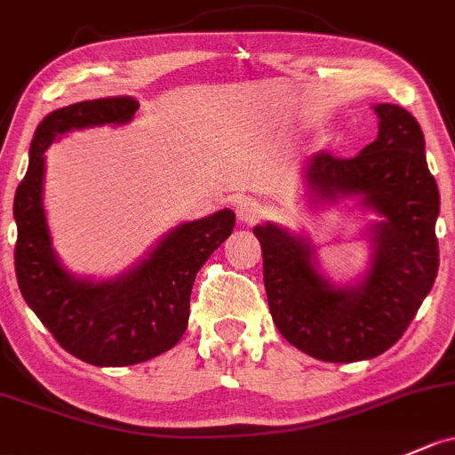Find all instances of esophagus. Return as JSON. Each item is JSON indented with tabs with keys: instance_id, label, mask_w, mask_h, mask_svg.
Here are the masks:
<instances>
[{
	"instance_id": "obj_1",
	"label": "esophagus",
	"mask_w": 455,
	"mask_h": 455,
	"mask_svg": "<svg viewBox=\"0 0 455 455\" xmlns=\"http://www.w3.org/2000/svg\"><path fill=\"white\" fill-rule=\"evenodd\" d=\"M236 217H238V221H243V223H256L258 219L262 217L260 204L251 197H243L241 202L236 204Z\"/></svg>"
}]
</instances>
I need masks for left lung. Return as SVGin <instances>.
I'll return each mask as SVG.
<instances>
[{"instance_id":"obj_1","label":"left lung","mask_w":455,"mask_h":455,"mask_svg":"<svg viewBox=\"0 0 455 455\" xmlns=\"http://www.w3.org/2000/svg\"><path fill=\"white\" fill-rule=\"evenodd\" d=\"M378 139L354 158L319 151L306 164L312 202L358 197L382 217L369 228L371 265L354 286L319 273L304 236L265 223L262 247L273 323L291 345L323 363H358L384 354L408 330L438 273L441 197L425 160L421 125L408 110L378 104Z\"/></svg>"}]
</instances>
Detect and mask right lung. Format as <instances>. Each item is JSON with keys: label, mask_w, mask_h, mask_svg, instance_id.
Returning <instances> with one entry per match:
<instances>
[{"label": "right lung", "mask_w": 455, "mask_h": 455, "mask_svg": "<svg viewBox=\"0 0 455 455\" xmlns=\"http://www.w3.org/2000/svg\"><path fill=\"white\" fill-rule=\"evenodd\" d=\"M136 110L134 97H104L50 112L36 128L28 173L14 195V271L23 299L62 349L95 366L139 364L178 345L195 275L236 221L226 208L182 223L112 280L76 277L60 265L43 208L45 151L65 132L128 124Z\"/></svg>", "instance_id": "1"}]
</instances>
